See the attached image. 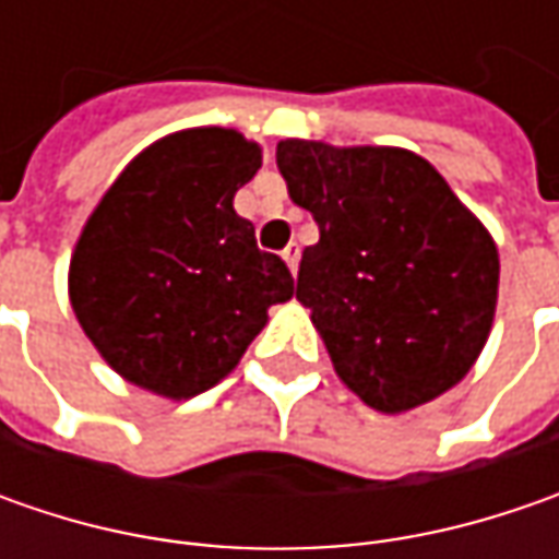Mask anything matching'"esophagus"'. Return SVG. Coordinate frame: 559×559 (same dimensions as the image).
<instances>
[{"label":"esophagus","mask_w":559,"mask_h":559,"mask_svg":"<svg viewBox=\"0 0 559 559\" xmlns=\"http://www.w3.org/2000/svg\"><path fill=\"white\" fill-rule=\"evenodd\" d=\"M283 258H286V264H289L292 273H298V258H301V248L292 242V246L283 248Z\"/></svg>","instance_id":"esophagus-1"}]
</instances>
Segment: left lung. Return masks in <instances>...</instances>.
I'll return each instance as SVG.
<instances>
[{
  "mask_svg": "<svg viewBox=\"0 0 559 559\" xmlns=\"http://www.w3.org/2000/svg\"><path fill=\"white\" fill-rule=\"evenodd\" d=\"M276 167L311 211L298 301L338 379L397 414L461 382L498 301V248L439 170L404 148L286 140Z\"/></svg>",
  "mask_w": 559,
  "mask_h": 559,
  "instance_id": "1",
  "label": "left lung"
}]
</instances>
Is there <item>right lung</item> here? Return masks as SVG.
I'll return each instance as SVG.
<instances>
[{
    "mask_svg": "<svg viewBox=\"0 0 559 559\" xmlns=\"http://www.w3.org/2000/svg\"><path fill=\"white\" fill-rule=\"evenodd\" d=\"M261 148L236 130H186L145 148L93 211L71 261L83 333L133 385L192 397L221 382L295 292L280 254L233 211Z\"/></svg>",
    "mask_w": 559,
    "mask_h": 559,
    "instance_id": "obj_1",
    "label": "right lung"
}]
</instances>
